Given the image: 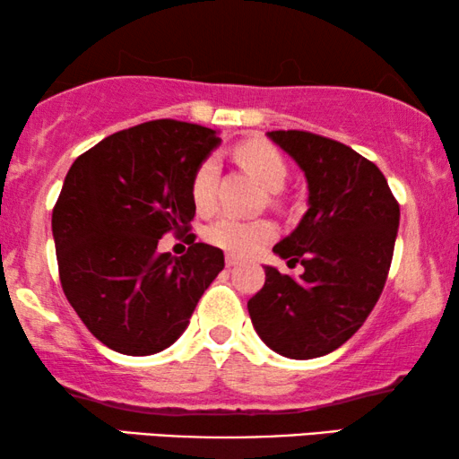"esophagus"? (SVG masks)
I'll return each mask as SVG.
<instances>
[{"label": "esophagus", "instance_id": "obj_1", "mask_svg": "<svg viewBox=\"0 0 459 459\" xmlns=\"http://www.w3.org/2000/svg\"><path fill=\"white\" fill-rule=\"evenodd\" d=\"M240 259H238V256L236 255H228V256H225V265H228V269H234V267H238V265H240Z\"/></svg>", "mask_w": 459, "mask_h": 459}]
</instances>
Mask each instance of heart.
Returning a JSON list of instances; mask_svg holds the SVG:
<instances>
[{
  "label": "heart",
  "instance_id": "obj_1",
  "mask_svg": "<svg viewBox=\"0 0 459 459\" xmlns=\"http://www.w3.org/2000/svg\"><path fill=\"white\" fill-rule=\"evenodd\" d=\"M236 159L261 181L269 192H280L286 184L288 167L284 156L272 143L263 140H248L238 143L234 150ZM215 186H217V159L206 156L192 175V200L198 211H211L215 204ZM206 240L215 247L228 250L234 255H253L263 244L275 238V225L267 219L256 221H242L236 217H221L212 221L204 231Z\"/></svg>",
  "mask_w": 459,
  "mask_h": 459
}]
</instances>
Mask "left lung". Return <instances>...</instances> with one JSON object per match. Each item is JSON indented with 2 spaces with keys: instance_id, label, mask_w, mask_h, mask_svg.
<instances>
[{
  "instance_id": "1",
  "label": "left lung",
  "mask_w": 459,
  "mask_h": 459,
  "mask_svg": "<svg viewBox=\"0 0 459 459\" xmlns=\"http://www.w3.org/2000/svg\"><path fill=\"white\" fill-rule=\"evenodd\" d=\"M305 171L309 209L273 250L300 278L265 267V284L248 300L261 341L290 359L341 347L378 303L391 269L399 203L385 175L353 148L311 131H269Z\"/></svg>"
}]
</instances>
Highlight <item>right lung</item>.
I'll use <instances>...</instances> for the list:
<instances>
[{
	"label": "right lung",
	"instance_id": "add662e5",
	"mask_svg": "<svg viewBox=\"0 0 459 459\" xmlns=\"http://www.w3.org/2000/svg\"><path fill=\"white\" fill-rule=\"evenodd\" d=\"M217 143L209 127L159 118L117 131L68 169L52 212L60 284L117 353L171 347L225 267L221 248L190 234L192 175ZM169 230L186 236V255L158 253Z\"/></svg>",
	"mask_w": 459,
	"mask_h": 459
}]
</instances>
